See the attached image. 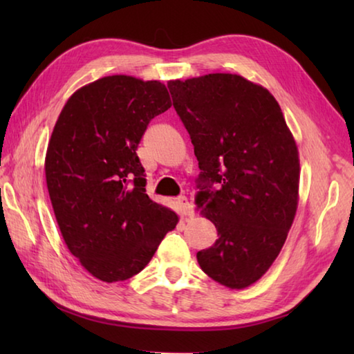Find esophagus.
<instances>
[{
    "label": "esophagus",
    "instance_id": "esophagus-1",
    "mask_svg": "<svg viewBox=\"0 0 354 354\" xmlns=\"http://www.w3.org/2000/svg\"><path fill=\"white\" fill-rule=\"evenodd\" d=\"M176 204H178V208L179 212H181V214L184 217H193L194 216V209L192 207V204L189 202V199H187L185 196H181L176 199Z\"/></svg>",
    "mask_w": 354,
    "mask_h": 354
}]
</instances>
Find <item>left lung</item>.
Listing matches in <instances>:
<instances>
[{
	"mask_svg": "<svg viewBox=\"0 0 354 354\" xmlns=\"http://www.w3.org/2000/svg\"><path fill=\"white\" fill-rule=\"evenodd\" d=\"M167 86L205 183L198 209L219 236L196 254L198 263L225 288L245 289L268 272L295 219V138L275 97L239 74L212 73ZM214 182L220 187L209 191Z\"/></svg>",
	"mask_w": 354,
	"mask_h": 354,
	"instance_id": "left-lung-1",
	"label": "left lung"
}]
</instances>
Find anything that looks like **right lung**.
<instances>
[{
	"mask_svg": "<svg viewBox=\"0 0 354 354\" xmlns=\"http://www.w3.org/2000/svg\"><path fill=\"white\" fill-rule=\"evenodd\" d=\"M170 106L160 80L115 74L79 88L51 132L44 169L59 230L104 283L137 275L179 222L146 194L137 156L149 122Z\"/></svg>",
	"mask_w": 354,
	"mask_h": 354,
	"instance_id": "obj_1",
	"label": "right lung"
}]
</instances>
